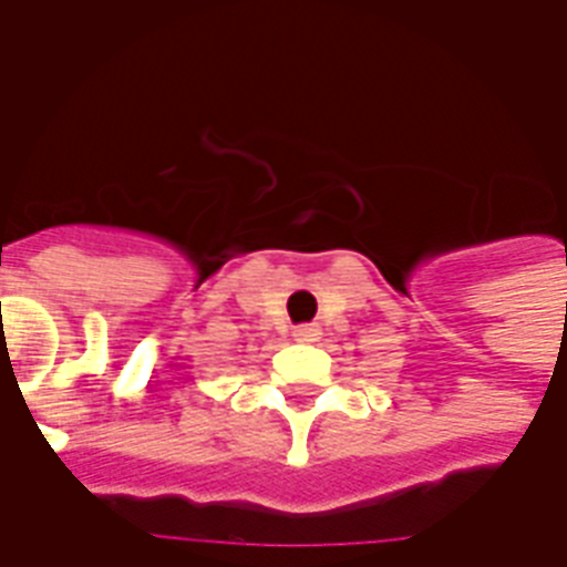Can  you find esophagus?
Listing matches in <instances>:
<instances>
[{
	"label": "esophagus",
	"instance_id": "34e87169",
	"mask_svg": "<svg viewBox=\"0 0 567 567\" xmlns=\"http://www.w3.org/2000/svg\"><path fill=\"white\" fill-rule=\"evenodd\" d=\"M319 337H321V331L316 328V324H300V328H295L297 343H316Z\"/></svg>",
	"mask_w": 567,
	"mask_h": 567
}]
</instances>
